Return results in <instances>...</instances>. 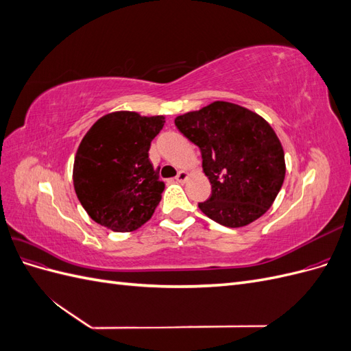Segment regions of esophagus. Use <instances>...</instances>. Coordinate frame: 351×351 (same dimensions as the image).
I'll return each instance as SVG.
<instances>
[{"mask_svg": "<svg viewBox=\"0 0 351 351\" xmlns=\"http://www.w3.org/2000/svg\"><path fill=\"white\" fill-rule=\"evenodd\" d=\"M189 171H184V169H183V171H180L178 174H177V177H176V182H178V183H184L186 182V180L189 178Z\"/></svg>", "mask_w": 351, "mask_h": 351, "instance_id": "34e87169", "label": "esophagus"}]
</instances>
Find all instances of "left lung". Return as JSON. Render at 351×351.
<instances>
[{
  "label": "left lung",
  "instance_id": "1",
  "mask_svg": "<svg viewBox=\"0 0 351 351\" xmlns=\"http://www.w3.org/2000/svg\"><path fill=\"white\" fill-rule=\"evenodd\" d=\"M177 129L199 146L212 195L199 209L218 224L239 228L261 218L285 177L282 145L269 123L237 104L215 101L178 115Z\"/></svg>",
  "mask_w": 351,
  "mask_h": 351
}]
</instances>
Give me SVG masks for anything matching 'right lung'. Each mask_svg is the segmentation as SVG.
Returning <instances> with one entry per match:
<instances>
[{"mask_svg":"<svg viewBox=\"0 0 351 351\" xmlns=\"http://www.w3.org/2000/svg\"><path fill=\"white\" fill-rule=\"evenodd\" d=\"M164 115L115 111L95 123L82 139L73 184L88 215L99 226L130 232L154 215L165 184L149 161Z\"/></svg>","mask_w":351,"mask_h":351,"instance_id":"add662e5","label":"right lung"}]
</instances>
